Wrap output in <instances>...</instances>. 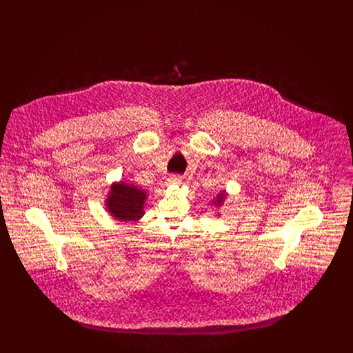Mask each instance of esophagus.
<instances>
[{
    "instance_id": "obj_1",
    "label": "esophagus",
    "mask_w": 353,
    "mask_h": 353,
    "mask_svg": "<svg viewBox=\"0 0 353 353\" xmlns=\"http://www.w3.org/2000/svg\"><path fill=\"white\" fill-rule=\"evenodd\" d=\"M167 184L168 185H180L181 184V177L180 176H176V174H172L167 179Z\"/></svg>"
}]
</instances>
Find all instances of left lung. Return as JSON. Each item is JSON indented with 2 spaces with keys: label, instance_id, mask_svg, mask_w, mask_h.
Masks as SVG:
<instances>
[{
  "label": "left lung",
  "instance_id": "left-lung-1",
  "mask_svg": "<svg viewBox=\"0 0 353 353\" xmlns=\"http://www.w3.org/2000/svg\"><path fill=\"white\" fill-rule=\"evenodd\" d=\"M225 199H226V192H225V190H222L221 193H219V194L216 196V199H214L213 203H214L216 206H221V205L223 203V201H225Z\"/></svg>",
  "mask_w": 353,
  "mask_h": 353
}]
</instances>
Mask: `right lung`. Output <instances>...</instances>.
<instances>
[{"label": "right lung", "mask_w": 353, "mask_h": 353, "mask_svg": "<svg viewBox=\"0 0 353 353\" xmlns=\"http://www.w3.org/2000/svg\"><path fill=\"white\" fill-rule=\"evenodd\" d=\"M147 192L136 185L124 181L114 183L105 199L108 213L120 222L137 221L144 216Z\"/></svg>", "instance_id": "add662e5"}]
</instances>
